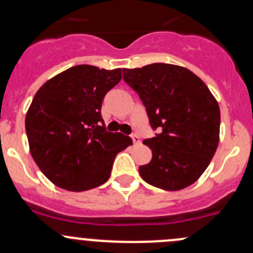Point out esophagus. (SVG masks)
Returning <instances> with one entry per match:
<instances>
[{"instance_id": "34e87169", "label": "esophagus", "mask_w": 253, "mask_h": 253, "mask_svg": "<svg viewBox=\"0 0 253 253\" xmlns=\"http://www.w3.org/2000/svg\"><path fill=\"white\" fill-rule=\"evenodd\" d=\"M131 138H132V141H133L134 144H138V143L141 142V139H139V137L137 136V134H132Z\"/></svg>"}]
</instances>
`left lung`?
Returning a JSON list of instances; mask_svg holds the SVG:
<instances>
[{
    "mask_svg": "<svg viewBox=\"0 0 253 253\" xmlns=\"http://www.w3.org/2000/svg\"><path fill=\"white\" fill-rule=\"evenodd\" d=\"M122 73L144 104L150 126L159 131L143 141L153 157L139 167V175L162 190L188 187L205 172L218 148V101L202 79L181 66L152 63L124 68Z\"/></svg>",
    "mask_w": 253,
    "mask_h": 253,
    "instance_id": "left-lung-1",
    "label": "left lung"
}]
</instances>
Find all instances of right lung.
<instances>
[{
    "label": "right lung",
    "mask_w": 253,
    "mask_h": 253,
    "mask_svg": "<svg viewBox=\"0 0 253 253\" xmlns=\"http://www.w3.org/2000/svg\"><path fill=\"white\" fill-rule=\"evenodd\" d=\"M121 81V68L78 65L48 79L25 115L29 150L53 185L82 192L109 180L117 153L132 145L128 136L108 132L101 103Z\"/></svg>",
    "instance_id": "right-lung-1"
}]
</instances>
